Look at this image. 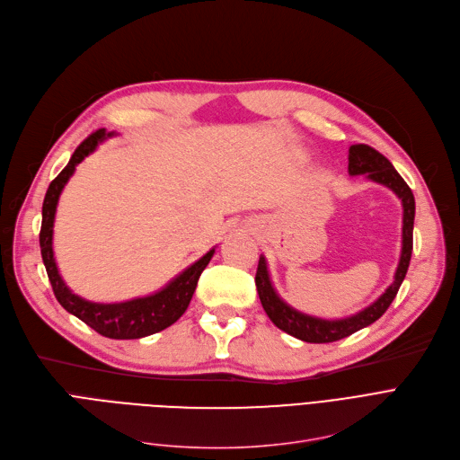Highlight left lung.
Instances as JSON below:
<instances>
[{"label":"left lung","instance_id":"obj_1","mask_svg":"<svg viewBox=\"0 0 460 460\" xmlns=\"http://www.w3.org/2000/svg\"><path fill=\"white\" fill-rule=\"evenodd\" d=\"M349 175H366L373 182L388 186L395 196L402 203V250L401 259L395 270L394 283L385 288L382 296L367 305L366 309L358 311L356 315H350L347 319H335L326 321L319 317L305 315L302 311H296L295 307L288 305L279 298L276 288L272 285L267 259L262 255L259 257V267L255 274V285L257 293L262 304V309L267 311L269 319L285 333L296 337L305 343H333L340 341L343 337L352 335L354 332L366 328L378 321L385 309H388L397 296L399 287L406 276L410 257H412V233H414V216H416V201L414 193L408 188L404 179L397 173V169L392 165V162L375 151L369 145L358 143L350 145L349 149Z\"/></svg>","mask_w":460,"mask_h":460}]
</instances>
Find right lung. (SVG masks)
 Here are the masks:
<instances>
[{
    "instance_id": "obj_1",
    "label": "right lung",
    "mask_w": 460,
    "mask_h": 460,
    "mask_svg": "<svg viewBox=\"0 0 460 460\" xmlns=\"http://www.w3.org/2000/svg\"><path fill=\"white\" fill-rule=\"evenodd\" d=\"M111 136L113 132H106V128L93 132L87 139L80 143V147L70 156L63 172L48 186L42 203V226L39 243L42 262L46 267L48 279L52 283L54 295L68 313L84 321L94 332L110 337V340H139V337H147L151 333L165 330L182 317V313L186 311L193 296V291H196L201 272L207 269L208 261L214 255V248L207 252L199 261L193 262L184 272H181L175 279L169 281L162 291L151 296L134 298L119 304H96L80 298L70 291L59 276L52 248L58 201L65 184L68 182L72 173H75L76 165L99 147V143Z\"/></svg>"
}]
</instances>
